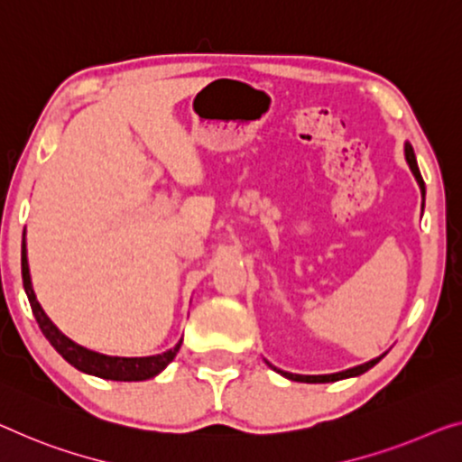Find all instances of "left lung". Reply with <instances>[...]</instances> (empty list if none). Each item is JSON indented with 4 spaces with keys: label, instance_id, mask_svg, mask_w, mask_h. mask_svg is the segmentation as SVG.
I'll list each match as a JSON object with an SVG mask.
<instances>
[{
    "label": "left lung",
    "instance_id": "8db88e82",
    "mask_svg": "<svg viewBox=\"0 0 462 462\" xmlns=\"http://www.w3.org/2000/svg\"><path fill=\"white\" fill-rule=\"evenodd\" d=\"M404 155H407L409 168H411L412 174H415L417 182H419V187H421V195L425 197V182H423V178H421V171H419V168H417V160H415V153H412V147H411V144H407V147H404ZM382 356H383V355H382ZM382 356H377V359L369 361V363H365V365H359V367H353V369L340 371V374H332V375H297V374H288V371H280V369H275V367H273V369L278 371V374L284 375V377H288V380H292V382L326 383V382H338V380H344V377H355V375H361V374H365V371H367V369L374 367L375 363H380V361H382Z\"/></svg>",
    "mask_w": 462,
    "mask_h": 462
}]
</instances>
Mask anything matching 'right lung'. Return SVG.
I'll use <instances>...</instances> for the list:
<instances>
[{
	"label": "right lung",
	"instance_id": "right-lung-1",
	"mask_svg": "<svg viewBox=\"0 0 462 462\" xmlns=\"http://www.w3.org/2000/svg\"><path fill=\"white\" fill-rule=\"evenodd\" d=\"M23 284H24L26 297H29L32 315L39 323L41 332H43L45 338L51 342V346L58 350V353L64 356L68 363L74 365L79 371H85V374L103 377V380H114V382H143V380H149V377H155L162 369L168 367V363L174 361L176 353L180 350L182 340L178 342L174 348H170L168 353H162L155 356H136V359H124V356H107V355L93 353V350L82 348V346H79V344H74L70 338H66V336L53 326L51 319L47 318L45 311L39 305L37 297H34L24 245H23Z\"/></svg>",
	"mask_w": 462,
	"mask_h": 462
}]
</instances>
